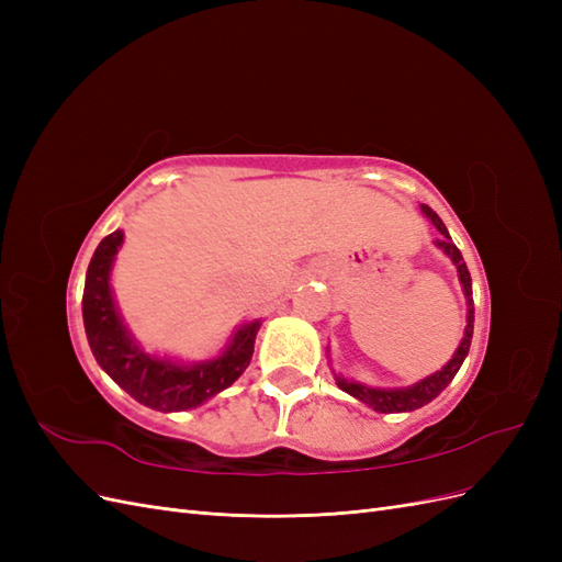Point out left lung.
Masks as SVG:
<instances>
[{
  "instance_id": "obj_1",
  "label": "left lung",
  "mask_w": 562,
  "mask_h": 562,
  "mask_svg": "<svg viewBox=\"0 0 562 562\" xmlns=\"http://www.w3.org/2000/svg\"><path fill=\"white\" fill-rule=\"evenodd\" d=\"M422 213L427 215L431 223H434V227L440 232V236H438L434 244L440 250H443L448 258L454 262V267H457L459 283H462V291H464V297H467V328H464L462 342H459L452 359L443 368L436 370L434 375L419 380L413 386H403V389H372V386H366V384H359V382H349L345 378L335 375L339 389L347 391L349 396L359 398L361 403L370 405L372 411H378V413H413V411H417V407L431 403L440 394V391H443L452 382V378L457 375V370L462 368L467 353H469V347H471V337H473V291H471V274H469V269H467V262L462 258V252H459V248L452 244L450 234H448V229L443 225V220L436 215V211H431L427 203H422Z\"/></svg>"
}]
</instances>
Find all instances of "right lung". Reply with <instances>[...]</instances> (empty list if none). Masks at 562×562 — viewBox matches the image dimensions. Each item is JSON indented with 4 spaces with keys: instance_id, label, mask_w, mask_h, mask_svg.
Wrapping results in <instances>:
<instances>
[{
    "instance_id": "1",
    "label": "right lung",
    "mask_w": 562,
    "mask_h": 562,
    "mask_svg": "<svg viewBox=\"0 0 562 562\" xmlns=\"http://www.w3.org/2000/svg\"><path fill=\"white\" fill-rule=\"evenodd\" d=\"M124 232L116 229L98 244L83 285V328L98 366L138 403L161 413L190 411L234 384L248 368L255 335L262 321L255 318L234 333L227 349L211 361L182 366L143 351L126 330L110 288V271Z\"/></svg>"
}]
</instances>
